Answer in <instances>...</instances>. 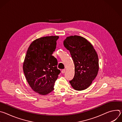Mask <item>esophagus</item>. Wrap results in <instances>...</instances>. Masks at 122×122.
<instances>
[{
  "label": "esophagus",
  "instance_id": "1",
  "mask_svg": "<svg viewBox=\"0 0 122 122\" xmlns=\"http://www.w3.org/2000/svg\"><path fill=\"white\" fill-rule=\"evenodd\" d=\"M65 71H66V69H62V71H61V72H62V73H64L65 72Z\"/></svg>",
  "mask_w": 122,
  "mask_h": 122
}]
</instances>
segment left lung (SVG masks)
Returning <instances> with one entry per match:
<instances>
[{
	"label": "left lung",
	"mask_w": 122,
	"mask_h": 122,
	"mask_svg": "<svg viewBox=\"0 0 122 122\" xmlns=\"http://www.w3.org/2000/svg\"><path fill=\"white\" fill-rule=\"evenodd\" d=\"M64 45L70 52L75 66L74 76L69 83L76 90L87 88L97 77L99 69L95 50L87 40L79 36L67 37Z\"/></svg>",
	"instance_id": "obj_1"
}]
</instances>
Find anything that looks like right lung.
<instances>
[{
	"label": "right lung",
	"instance_id": "add662e5",
	"mask_svg": "<svg viewBox=\"0 0 122 122\" xmlns=\"http://www.w3.org/2000/svg\"><path fill=\"white\" fill-rule=\"evenodd\" d=\"M58 36H47L33 41L30 45L23 64L26 80L35 91L42 95L54 89V84L60 71L57 60L52 56Z\"/></svg>",
	"mask_w": 122,
	"mask_h": 122
}]
</instances>
